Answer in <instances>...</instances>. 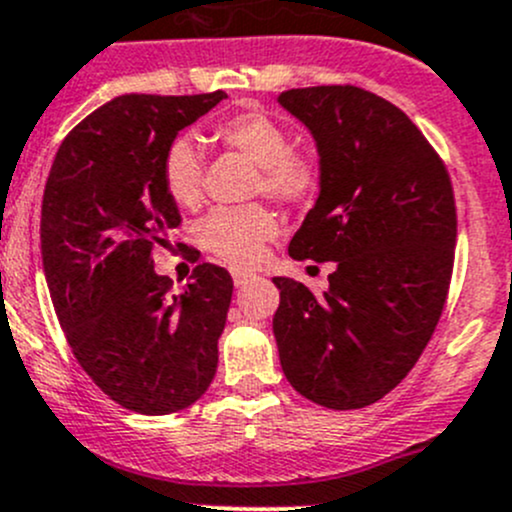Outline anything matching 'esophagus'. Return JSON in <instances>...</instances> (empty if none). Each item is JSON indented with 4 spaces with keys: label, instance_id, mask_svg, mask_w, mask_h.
Masks as SVG:
<instances>
[{
    "label": "esophagus",
    "instance_id": "34e87169",
    "mask_svg": "<svg viewBox=\"0 0 512 512\" xmlns=\"http://www.w3.org/2000/svg\"><path fill=\"white\" fill-rule=\"evenodd\" d=\"M230 272H232V282H235V287H245L247 282H250L252 277H255V275H252V272L240 270V267H232Z\"/></svg>",
    "mask_w": 512,
    "mask_h": 512
}]
</instances>
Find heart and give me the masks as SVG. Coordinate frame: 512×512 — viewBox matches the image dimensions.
I'll use <instances>...</instances> for the list:
<instances>
[{
    "label": "heart",
    "instance_id": "obj_1",
    "mask_svg": "<svg viewBox=\"0 0 512 512\" xmlns=\"http://www.w3.org/2000/svg\"><path fill=\"white\" fill-rule=\"evenodd\" d=\"M220 146L257 163L252 195H267L285 208H302L322 188V163L317 153L289 146V128L265 111H240L215 123ZM203 153L188 136L165 148L160 163L163 190L178 208L193 210L203 200ZM280 230L277 215L262 203L220 205L195 223V242L230 265H252L262 247Z\"/></svg>",
    "mask_w": 512,
    "mask_h": 512
}]
</instances>
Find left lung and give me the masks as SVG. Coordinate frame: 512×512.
I'll return each instance as SVG.
<instances>
[{
	"label": "left lung",
	"mask_w": 512,
	"mask_h": 512,
	"mask_svg": "<svg viewBox=\"0 0 512 512\" xmlns=\"http://www.w3.org/2000/svg\"><path fill=\"white\" fill-rule=\"evenodd\" d=\"M277 101L312 131L322 188L294 260L334 262L329 287L275 277L272 329L287 381L334 411L364 409L406 379L448 297L456 198L446 163L409 116L359 86H309Z\"/></svg>",
	"instance_id": "obj_1"
}]
</instances>
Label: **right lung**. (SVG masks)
I'll return each mask as SVG.
<instances>
[{"instance_id": "obj_1", "label": "right lung", "mask_w": 512, "mask_h": 512, "mask_svg": "<svg viewBox=\"0 0 512 512\" xmlns=\"http://www.w3.org/2000/svg\"><path fill=\"white\" fill-rule=\"evenodd\" d=\"M223 98H113L64 138L46 178L41 260L56 317L81 369L136 414L188 409L218 369L230 272L203 262L173 292L151 252L180 225L160 180L165 148Z\"/></svg>"}]
</instances>
